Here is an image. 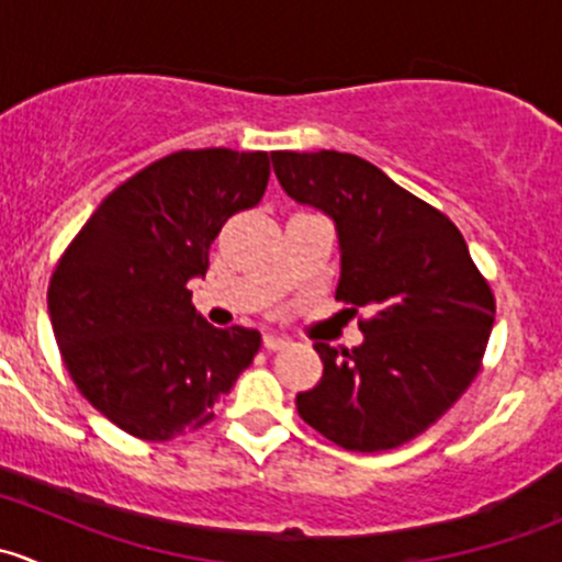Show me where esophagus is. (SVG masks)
<instances>
[{
  "label": "esophagus",
  "mask_w": 562,
  "mask_h": 562,
  "mask_svg": "<svg viewBox=\"0 0 562 562\" xmlns=\"http://www.w3.org/2000/svg\"><path fill=\"white\" fill-rule=\"evenodd\" d=\"M263 348L266 350H282L288 348V339L280 334H263Z\"/></svg>",
  "instance_id": "obj_1"
}]
</instances>
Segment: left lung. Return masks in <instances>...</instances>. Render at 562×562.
<instances>
[{
	"label": "left lung",
	"mask_w": 562,
	"mask_h": 562,
	"mask_svg": "<svg viewBox=\"0 0 562 562\" xmlns=\"http://www.w3.org/2000/svg\"><path fill=\"white\" fill-rule=\"evenodd\" d=\"M282 190L337 231V299L370 310L359 348L315 342L323 378L299 416L348 451L396 449L438 422L479 375L495 296L446 214L342 151H274Z\"/></svg>",
	"instance_id": "obj_1"
}]
</instances>
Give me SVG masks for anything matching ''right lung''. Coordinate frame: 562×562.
Masks as SVG:
<instances>
[{
	"instance_id": "add662e5",
	"label": "right lung",
	"mask_w": 562,
	"mask_h": 562,
	"mask_svg": "<svg viewBox=\"0 0 562 562\" xmlns=\"http://www.w3.org/2000/svg\"><path fill=\"white\" fill-rule=\"evenodd\" d=\"M266 184V151H176L119 184L61 255L48 288L56 345L78 391L124 432L171 440L203 427L252 364L260 334L214 328L187 282Z\"/></svg>"
}]
</instances>
